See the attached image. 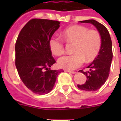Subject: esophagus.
<instances>
[{
	"label": "esophagus",
	"instance_id": "34e87169",
	"mask_svg": "<svg viewBox=\"0 0 121 121\" xmlns=\"http://www.w3.org/2000/svg\"><path fill=\"white\" fill-rule=\"evenodd\" d=\"M65 72H67V73H69L71 74H76V73L75 71H70V70H65Z\"/></svg>",
	"mask_w": 121,
	"mask_h": 121
}]
</instances>
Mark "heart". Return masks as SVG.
Returning a JSON list of instances; mask_svg holds the SVG:
<instances>
[{"mask_svg":"<svg viewBox=\"0 0 121 121\" xmlns=\"http://www.w3.org/2000/svg\"><path fill=\"white\" fill-rule=\"evenodd\" d=\"M61 35L67 42H74L73 52L71 55L63 56L58 60V65L61 68L73 70L78 68L85 60L89 62L95 59L100 50L101 36L98 31L90 30L86 26L75 25L66 28ZM51 52L55 56L64 53V45L57 37H52L48 42Z\"/></svg>","mask_w":121,"mask_h":121,"instance_id":"b5f03b06","label":"heart"}]
</instances>
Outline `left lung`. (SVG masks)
Returning <instances> with one entry per match:
<instances>
[{
	"label": "left lung",
	"mask_w": 121,
	"mask_h": 121,
	"mask_svg": "<svg viewBox=\"0 0 121 121\" xmlns=\"http://www.w3.org/2000/svg\"><path fill=\"white\" fill-rule=\"evenodd\" d=\"M80 22L90 23L95 26L101 36V48L96 58L87 67L89 70L79 71L86 76V82L85 84L77 86L79 89L84 91H95L104 85L109 76L113 58L112 39L106 28L95 20H86Z\"/></svg>",
	"instance_id": "1"
}]
</instances>
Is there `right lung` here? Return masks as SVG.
Segmentation results:
<instances>
[{"instance_id": "obj_1", "label": "right lung", "mask_w": 121, "mask_h": 121, "mask_svg": "<svg viewBox=\"0 0 121 121\" xmlns=\"http://www.w3.org/2000/svg\"><path fill=\"white\" fill-rule=\"evenodd\" d=\"M57 21L33 19L21 30L15 43V66L22 82L35 94L52 90L61 70H51L56 63L48 42L60 27Z\"/></svg>"}]
</instances>
